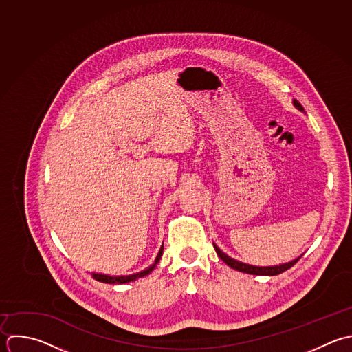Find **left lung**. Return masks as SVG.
Wrapping results in <instances>:
<instances>
[{
	"label": "left lung",
	"instance_id": "1",
	"mask_svg": "<svg viewBox=\"0 0 352 352\" xmlns=\"http://www.w3.org/2000/svg\"><path fill=\"white\" fill-rule=\"evenodd\" d=\"M294 102V107L298 108L300 112H305V108L302 107V104L298 101V100H292ZM214 248L217 251V255L232 269L237 270V272H241V273H247V274H254V276H277V274H281L284 273L285 270L291 269L300 258L298 256L296 259L291 261V262H287V263H281V265H276V266H254V265H248V263H243L240 261H236L233 258H230L229 255H226L215 243H214Z\"/></svg>",
	"mask_w": 352,
	"mask_h": 352
}]
</instances>
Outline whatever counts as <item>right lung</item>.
<instances>
[{
  "mask_svg": "<svg viewBox=\"0 0 352 352\" xmlns=\"http://www.w3.org/2000/svg\"><path fill=\"white\" fill-rule=\"evenodd\" d=\"M163 255V244L159 250V254L155 259V263H152L149 267L144 269L142 272H138L135 274H129V276H109V274H102V273H91V277L100 283H105V284H126V283H131L135 281L138 278H142L145 276H148L151 272H153V269L156 267V265L159 263V261L162 259Z\"/></svg>",
  "mask_w": 352,
  "mask_h": 352,
  "instance_id": "right-lung-1",
  "label": "right lung"
}]
</instances>
